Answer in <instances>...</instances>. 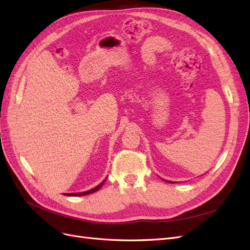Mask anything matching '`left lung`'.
I'll return each instance as SVG.
<instances>
[{"mask_svg":"<svg viewBox=\"0 0 250 250\" xmlns=\"http://www.w3.org/2000/svg\"><path fill=\"white\" fill-rule=\"evenodd\" d=\"M164 180H165V179H164ZM165 181H167V183H171V184L174 183V181H169V180H165Z\"/></svg>","mask_w":250,"mask_h":250,"instance_id":"obj_1","label":"left lung"}]
</instances>
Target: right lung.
<instances>
[{
	"label": "right lung",
	"mask_w": 250,
	"mask_h": 250,
	"mask_svg": "<svg viewBox=\"0 0 250 250\" xmlns=\"http://www.w3.org/2000/svg\"><path fill=\"white\" fill-rule=\"evenodd\" d=\"M106 178H107V177H106ZM106 178H105L100 185H98V186L95 187L94 188H90V190H88V191L81 192V193H67V194H64V195H66V196H85V195H88V194H90V193H94V192H96V191H98V190H100V188H102V186L104 185L105 181H106Z\"/></svg>",
	"instance_id": "right-lung-1"
}]
</instances>
